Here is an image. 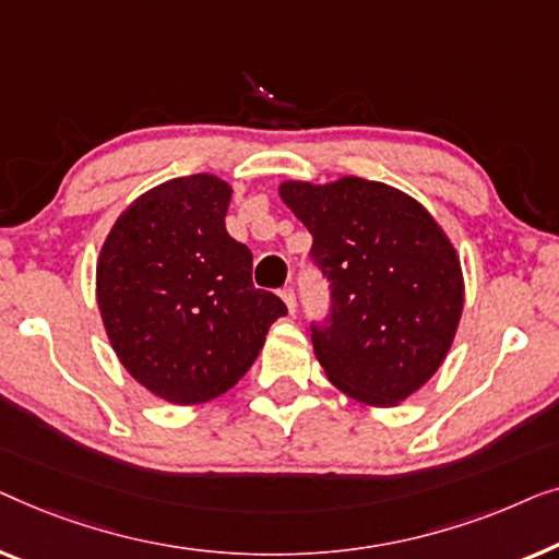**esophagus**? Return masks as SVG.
Here are the masks:
<instances>
[{
    "mask_svg": "<svg viewBox=\"0 0 559 559\" xmlns=\"http://www.w3.org/2000/svg\"><path fill=\"white\" fill-rule=\"evenodd\" d=\"M281 298H283V301H286L288 311L294 313V311H296V294H294V288H290V286L283 288V290H281Z\"/></svg>",
    "mask_w": 559,
    "mask_h": 559,
    "instance_id": "obj_1",
    "label": "esophagus"
}]
</instances>
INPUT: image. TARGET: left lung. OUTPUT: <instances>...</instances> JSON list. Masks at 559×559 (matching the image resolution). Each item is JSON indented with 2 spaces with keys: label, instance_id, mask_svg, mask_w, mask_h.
<instances>
[{
  "label": "left lung",
  "instance_id": "left-lung-1",
  "mask_svg": "<svg viewBox=\"0 0 559 559\" xmlns=\"http://www.w3.org/2000/svg\"><path fill=\"white\" fill-rule=\"evenodd\" d=\"M311 233V261L332 288L313 355L329 382L365 405L392 407L420 390L451 349L463 311L453 242L411 194L361 177L281 182Z\"/></svg>",
  "mask_w": 559,
  "mask_h": 559
}]
</instances>
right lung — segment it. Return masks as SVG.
<instances>
[{
    "mask_svg": "<svg viewBox=\"0 0 559 559\" xmlns=\"http://www.w3.org/2000/svg\"><path fill=\"white\" fill-rule=\"evenodd\" d=\"M230 198L215 175L169 179L121 212L98 255L108 342L126 372L171 405L230 390L288 311L253 286V255L227 235Z\"/></svg>",
    "mask_w": 559,
    "mask_h": 559,
    "instance_id": "obj_1",
    "label": "right lung"
}]
</instances>
